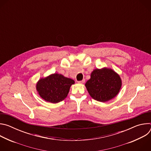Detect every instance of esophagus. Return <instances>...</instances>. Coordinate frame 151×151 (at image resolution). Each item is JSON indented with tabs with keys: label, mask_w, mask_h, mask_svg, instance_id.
<instances>
[{
	"label": "esophagus",
	"mask_w": 151,
	"mask_h": 151,
	"mask_svg": "<svg viewBox=\"0 0 151 151\" xmlns=\"http://www.w3.org/2000/svg\"><path fill=\"white\" fill-rule=\"evenodd\" d=\"M78 82L79 83H83L85 82V79H83V80H82V81H78Z\"/></svg>",
	"instance_id": "obj_1"
}]
</instances>
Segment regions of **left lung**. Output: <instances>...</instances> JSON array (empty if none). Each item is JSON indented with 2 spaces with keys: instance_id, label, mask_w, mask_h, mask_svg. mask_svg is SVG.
I'll use <instances>...</instances> for the list:
<instances>
[{
  "instance_id": "1",
  "label": "left lung",
  "mask_w": 151,
  "mask_h": 151,
  "mask_svg": "<svg viewBox=\"0 0 151 151\" xmlns=\"http://www.w3.org/2000/svg\"><path fill=\"white\" fill-rule=\"evenodd\" d=\"M85 87L92 98L106 102L115 97L121 87L119 76L112 69H96L91 78L86 82Z\"/></svg>"
}]
</instances>
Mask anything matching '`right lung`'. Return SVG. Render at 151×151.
Returning a JSON list of instances; mask_svg holds the SVG:
<instances>
[{
  "mask_svg": "<svg viewBox=\"0 0 151 151\" xmlns=\"http://www.w3.org/2000/svg\"><path fill=\"white\" fill-rule=\"evenodd\" d=\"M74 83L72 79L55 73L40 79L36 85V89L43 99L57 103L67 97L70 86Z\"/></svg>",
  "mask_w": 151,
  "mask_h": 151,
  "instance_id": "right-lung-1",
  "label": "right lung"
}]
</instances>
